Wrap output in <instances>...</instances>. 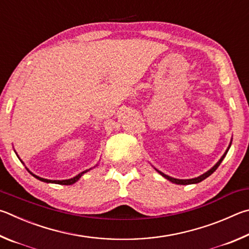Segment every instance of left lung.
<instances>
[{
    "instance_id": "8db88e82",
    "label": "left lung",
    "mask_w": 249,
    "mask_h": 249,
    "mask_svg": "<svg viewBox=\"0 0 249 249\" xmlns=\"http://www.w3.org/2000/svg\"><path fill=\"white\" fill-rule=\"evenodd\" d=\"M231 146V145H230ZM230 146L228 147V150H226V152L224 153V155L222 156L221 158V160H219V162H217L214 166H213L210 171H208L207 173H204L203 175H201V176H199V177H197V178H193V179H176V178H173V177H169V176H167V175H165V174H163V173H160V171H158L160 175H162L163 177H165L166 178V179H168V180H171L172 182H174V184H177V185H190V184H198V182H200V181H202L203 179H206L207 177H209L211 175L212 173H214L215 172V169L220 166V164L222 163V160H223V159L225 158V155H226V153H228V151H229V149H230Z\"/></svg>"
}]
</instances>
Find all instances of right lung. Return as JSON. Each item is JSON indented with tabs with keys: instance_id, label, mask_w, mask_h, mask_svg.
<instances>
[{
	"instance_id": "right-lung-1",
	"label": "right lung",
	"mask_w": 249,
	"mask_h": 249,
	"mask_svg": "<svg viewBox=\"0 0 249 249\" xmlns=\"http://www.w3.org/2000/svg\"><path fill=\"white\" fill-rule=\"evenodd\" d=\"M87 171H85V172H82L81 174H78L77 176H75V177H73V178H71V179H68V180H49V179H45V178H41V177H38V176H36V175H34L33 173H30L32 174V175L34 176V177H36L37 179H39V180H41V181H45V182H54V184H59V185H72V184H74V182L75 181H77L78 179H80L81 178V176L83 175V174L84 173H86Z\"/></svg>"
}]
</instances>
